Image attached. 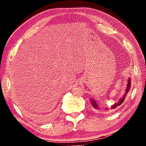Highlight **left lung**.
<instances>
[{
	"label": "left lung",
	"instance_id": "left-lung-1",
	"mask_svg": "<svg viewBox=\"0 0 146 146\" xmlns=\"http://www.w3.org/2000/svg\"><path fill=\"white\" fill-rule=\"evenodd\" d=\"M130 87H131V78L129 77V78H128V79H127V86H126V89H125V92L124 94H123V95L122 96V97H121L120 99H118V100H117L115 103L113 104L112 106H111L110 108H105L106 110H108L109 109H110V110H114V109H115L116 108H117V106H119L120 105L122 104L123 102V100H125V96H126L127 93L129 92V89L131 88ZM90 102H91V106H92V107L93 108H95V110H100L99 105L97 103V102H96V101L94 100L93 98H91Z\"/></svg>",
	"mask_w": 146,
	"mask_h": 146
}]
</instances>
